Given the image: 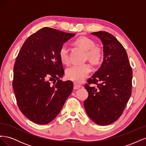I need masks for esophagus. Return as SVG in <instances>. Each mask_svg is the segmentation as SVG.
<instances>
[{"instance_id": "esophagus-1", "label": "esophagus", "mask_w": 146, "mask_h": 146, "mask_svg": "<svg viewBox=\"0 0 146 146\" xmlns=\"http://www.w3.org/2000/svg\"><path fill=\"white\" fill-rule=\"evenodd\" d=\"M81 88V85H78V84L74 83V90H78L79 88Z\"/></svg>"}]
</instances>
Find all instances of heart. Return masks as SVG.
Instances as JSON below:
<instances>
[{
	"mask_svg": "<svg viewBox=\"0 0 146 146\" xmlns=\"http://www.w3.org/2000/svg\"><path fill=\"white\" fill-rule=\"evenodd\" d=\"M76 44L86 52L88 58L93 63H98L100 60V50L96 47L95 42L86 37H80L76 41ZM60 58L63 63L69 61V47L64 44L61 47L59 51ZM91 67L88 64H73L66 70V77L76 83H81L85 80L91 72Z\"/></svg>",
	"mask_w": 146,
	"mask_h": 146,
	"instance_id": "heart-1",
	"label": "heart"
}]
</instances>
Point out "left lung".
I'll return each instance as SVG.
<instances>
[{"label": "left lung", "mask_w": 146, "mask_h": 146, "mask_svg": "<svg viewBox=\"0 0 146 146\" xmlns=\"http://www.w3.org/2000/svg\"><path fill=\"white\" fill-rule=\"evenodd\" d=\"M103 44L100 67L85 85L88 94L84 102L88 116L96 123L107 125L121 116L131 94L132 69L124 47L113 35L106 32L91 33ZM98 82V88L89 84Z\"/></svg>", "instance_id": "1"}]
</instances>
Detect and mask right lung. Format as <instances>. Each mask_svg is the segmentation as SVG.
Masks as SVG:
<instances>
[{
  "label": "right lung",
  "mask_w": 146,
  "mask_h": 146,
  "mask_svg": "<svg viewBox=\"0 0 146 146\" xmlns=\"http://www.w3.org/2000/svg\"><path fill=\"white\" fill-rule=\"evenodd\" d=\"M75 35L44 27L30 35L21 48L14 66L13 88L21 111L34 123L52 121L71 94L72 82L60 80L64 72L59 51Z\"/></svg>",
  "instance_id": "right-lung-1"
}]
</instances>
